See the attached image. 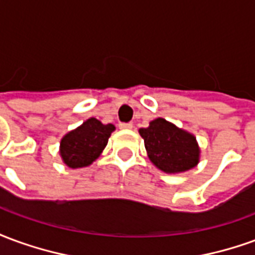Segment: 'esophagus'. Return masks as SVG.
Segmentation results:
<instances>
[{
	"mask_svg": "<svg viewBox=\"0 0 255 255\" xmlns=\"http://www.w3.org/2000/svg\"><path fill=\"white\" fill-rule=\"evenodd\" d=\"M119 128H120V129H132L133 126L132 123H120V124H119Z\"/></svg>",
	"mask_w": 255,
	"mask_h": 255,
	"instance_id": "obj_1",
	"label": "esophagus"
}]
</instances>
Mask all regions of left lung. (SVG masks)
<instances>
[{
	"instance_id": "1",
	"label": "left lung",
	"mask_w": 255,
	"mask_h": 255,
	"mask_svg": "<svg viewBox=\"0 0 255 255\" xmlns=\"http://www.w3.org/2000/svg\"><path fill=\"white\" fill-rule=\"evenodd\" d=\"M149 160L165 173H183L195 168L201 149L197 138L173 123L158 117L147 128L139 129Z\"/></svg>"
}]
</instances>
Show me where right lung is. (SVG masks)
Returning a JSON list of instances; mask_svg holds the SVG:
<instances>
[{
	"instance_id": "right-lung-1",
	"label": "right lung",
	"mask_w": 255,
	"mask_h": 255,
	"mask_svg": "<svg viewBox=\"0 0 255 255\" xmlns=\"http://www.w3.org/2000/svg\"><path fill=\"white\" fill-rule=\"evenodd\" d=\"M115 129L113 124H102L95 117L87 119L61 138L60 155L63 162L72 169L91 165L104 151Z\"/></svg>"
}]
</instances>
